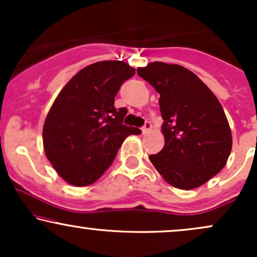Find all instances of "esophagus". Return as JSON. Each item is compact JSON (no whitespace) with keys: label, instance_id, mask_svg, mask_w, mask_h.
Segmentation results:
<instances>
[{"label":"esophagus","instance_id":"obj_1","mask_svg":"<svg viewBox=\"0 0 257 257\" xmlns=\"http://www.w3.org/2000/svg\"><path fill=\"white\" fill-rule=\"evenodd\" d=\"M141 129H143V133H144V134H147V133H149V132L151 131V129H152V124H151V122H149V120H146L145 124H144V126H143V128H141Z\"/></svg>","mask_w":257,"mask_h":257}]
</instances>
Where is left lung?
Listing matches in <instances>:
<instances>
[{
	"label": "left lung",
	"mask_w": 257,
	"mask_h": 257,
	"mask_svg": "<svg viewBox=\"0 0 257 257\" xmlns=\"http://www.w3.org/2000/svg\"><path fill=\"white\" fill-rule=\"evenodd\" d=\"M138 75L159 93L164 147L150 161L180 190L205 184L226 166L232 134L222 106L192 71L162 61L139 67Z\"/></svg>",
	"instance_id": "8db88e82"
}]
</instances>
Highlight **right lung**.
Here are the masks:
<instances>
[{"instance_id":"obj_1","label":"right lung","mask_w":257,"mask_h":257,"mask_svg":"<svg viewBox=\"0 0 257 257\" xmlns=\"http://www.w3.org/2000/svg\"><path fill=\"white\" fill-rule=\"evenodd\" d=\"M135 75L124 61L88 65L61 89L43 125V147L59 175L70 185H91L104 174L128 135L126 108L114 107L120 85Z\"/></svg>"}]
</instances>
